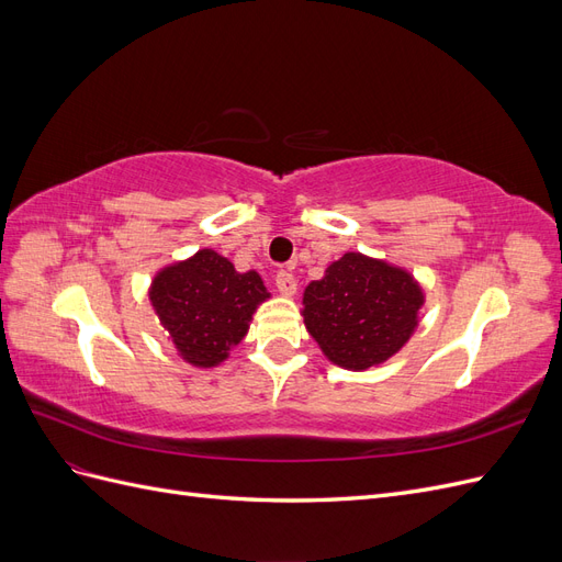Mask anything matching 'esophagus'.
I'll use <instances>...</instances> for the list:
<instances>
[{"mask_svg":"<svg viewBox=\"0 0 562 562\" xmlns=\"http://www.w3.org/2000/svg\"><path fill=\"white\" fill-rule=\"evenodd\" d=\"M277 291L283 297H293L297 293V281H295L291 271H279V274H277Z\"/></svg>","mask_w":562,"mask_h":562,"instance_id":"obj_1","label":"esophagus"}]
</instances>
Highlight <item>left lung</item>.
Segmentation results:
<instances>
[{
  "instance_id": "8db88e82",
  "label": "left lung",
  "mask_w": 562,
  "mask_h": 562,
  "mask_svg": "<svg viewBox=\"0 0 562 562\" xmlns=\"http://www.w3.org/2000/svg\"><path fill=\"white\" fill-rule=\"evenodd\" d=\"M424 288L405 267L345 252L304 288V328L326 359L363 372L396 356L419 326Z\"/></svg>"
}]
</instances>
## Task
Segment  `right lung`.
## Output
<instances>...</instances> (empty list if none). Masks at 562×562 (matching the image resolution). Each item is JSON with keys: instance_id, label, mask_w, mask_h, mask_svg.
I'll list each match as a JSON object with an SVG mask.
<instances>
[{"instance_id": "obj_1", "label": "right lung", "mask_w": 562, "mask_h": 562, "mask_svg": "<svg viewBox=\"0 0 562 562\" xmlns=\"http://www.w3.org/2000/svg\"><path fill=\"white\" fill-rule=\"evenodd\" d=\"M147 295L180 359L203 370L229 359L252 314L271 297L258 271L241 274L213 248L161 267Z\"/></svg>"}]
</instances>
